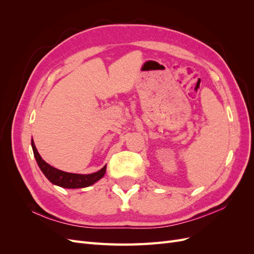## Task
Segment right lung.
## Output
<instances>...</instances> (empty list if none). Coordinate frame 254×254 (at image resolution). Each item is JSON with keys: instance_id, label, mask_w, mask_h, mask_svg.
I'll list each match as a JSON object with an SVG mask.
<instances>
[{"instance_id": "add662e5", "label": "right lung", "mask_w": 254, "mask_h": 254, "mask_svg": "<svg viewBox=\"0 0 254 254\" xmlns=\"http://www.w3.org/2000/svg\"><path fill=\"white\" fill-rule=\"evenodd\" d=\"M32 147L34 151V156L36 158V161L38 165H39L40 170L44 174V176L53 183L59 186L61 188L65 189H80V188H86L92 184L95 183L97 180L103 178L105 173H106V166H104L101 171H98L94 174L90 175H79V174H71V173H65L57 168L51 166L45 162L44 160L40 157L39 152L37 151L36 146L34 144V141L32 140Z\"/></svg>"}]
</instances>
